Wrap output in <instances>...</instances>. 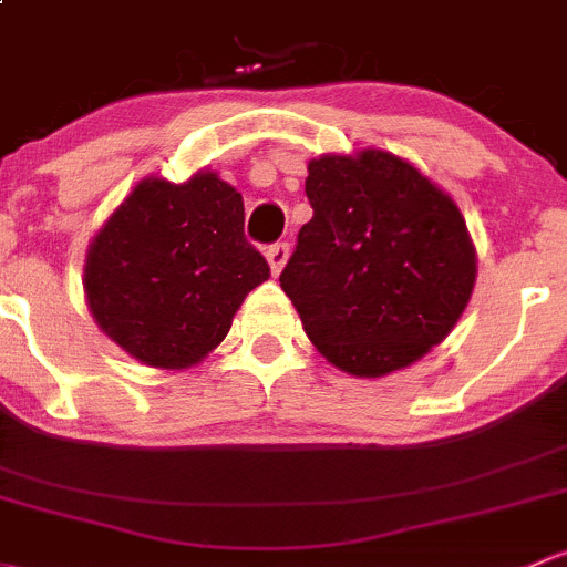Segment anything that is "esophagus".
I'll list each match as a JSON object with an SVG mask.
<instances>
[{"label": "esophagus", "mask_w": 567, "mask_h": 567, "mask_svg": "<svg viewBox=\"0 0 567 567\" xmlns=\"http://www.w3.org/2000/svg\"><path fill=\"white\" fill-rule=\"evenodd\" d=\"M265 256H267V265H270L272 276H278V272H281L286 267V261H289V245H286V243L270 245Z\"/></svg>", "instance_id": "obj_1"}]
</instances>
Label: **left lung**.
<instances>
[{
	"label": "left lung",
	"mask_w": 567,
	"mask_h": 567,
	"mask_svg": "<svg viewBox=\"0 0 567 567\" xmlns=\"http://www.w3.org/2000/svg\"><path fill=\"white\" fill-rule=\"evenodd\" d=\"M313 218L281 289L327 363L377 379L406 369L456 327L477 256L451 194L384 150L308 161Z\"/></svg>",
	"instance_id": "8db88e82"
}]
</instances>
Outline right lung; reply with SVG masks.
Returning <instances> with one entry per match:
<instances>
[{"label":"right lung","mask_w":567,"mask_h":567,"mask_svg":"<svg viewBox=\"0 0 567 567\" xmlns=\"http://www.w3.org/2000/svg\"><path fill=\"white\" fill-rule=\"evenodd\" d=\"M243 224V196L218 172L138 179L86 248L84 297L103 336L150 369L202 363L270 278Z\"/></svg>","instance_id":"1"}]
</instances>
